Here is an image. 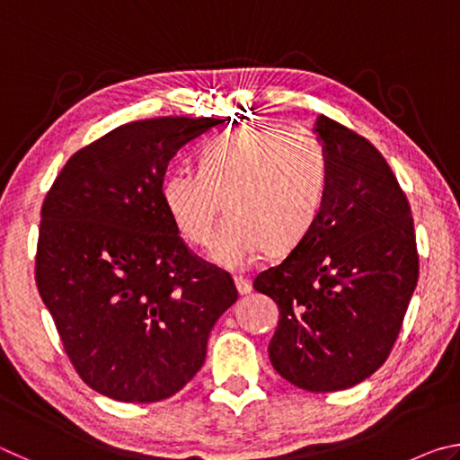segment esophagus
Returning a JSON list of instances; mask_svg holds the SVG:
<instances>
[{
  "mask_svg": "<svg viewBox=\"0 0 460 460\" xmlns=\"http://www.w3.org/2000/svg\"><path fill=\"white\" fill-rule=\"evenodd\" d=\"M235 288H237V292H239L241 296H245V294L252 292V282H249V279H245V278L237 276V278H235Z\"/></svg>",
  "mask_w": 460,
  "mask_h": 460,
  "instance_id": "1",
  "label": "esophagus"
}]
</instances>
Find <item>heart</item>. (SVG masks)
Returning a JSON list of instances; mask_svg holds the SVG:
<instances>
[{
    "label": "heart",
    "instance_id": "1",
    "mask_svg": "<svg viewBox=\"0 0 460 460\" xmlns=\"http://www.w3.org/2000/svg\"><path fill=\"white\" fill-rule=\"evenodd\" d=\"M329 186V164L313 137L241 126L208 142L199 170L176 166L162 182V202L178 233L208 245L223 202L229 221L211 258L243 270L263 253L284 255L314 227Z\"/></svg>",
    "mask_w": 460,
    "mask_h": 460
}]
</instances>
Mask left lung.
I'll use <instances>...</instances> for the list:
<instances>
[{
    "mask_svg": "<svg viewBox=\"0 0 460 460\" xmlns=\"http://www.w3.org/2000/svg\"><path fill=\"white\" fill-rule=\"evenodd\" d=\"M329 186L314 227L253 288L279 308L270 361L292 385L339 392L385 363L418 284L410 202L377 147L321 115Z\"/></svg>",
    "mask_w": 460,
    "mask_h": 460,
    "instance_id": "8db88e82",
    "label": "left lung"
}]
</instances>
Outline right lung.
I'll return each mask as SVG.
<instances>
[{
    "label": "right lung",
    "instance_id": "1",
    "mask_svg": "<svg viewBox=\"0 0 460 460\" xmlns=\"http://www.w3.org/2000/svg\"><path fill=\"white\" fill-rule=\"evenodd\" d=\"M225 121L126 123L73 154L46 194L38 292L76 373L107 398L181 392L235 305L233 278L186 247L162 202L168 162Z\"/></svg>",
    "mask_w": 460,
    "mask_h": 460
}]
</instances>
